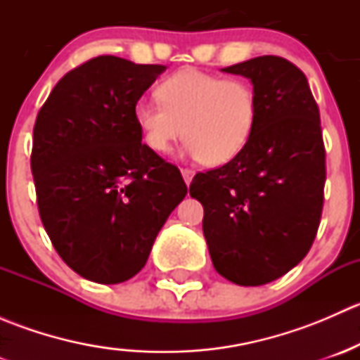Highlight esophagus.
<instances>
[{
  "instance_id": "esophagus-1",
  "label": "esophagus",
  "mask_w": 360,
  "mask_h": 360,
  "mask_svg": "<svg viewBox=\"0 0 360 360\" xmlns=\"http://www.w3.org/2000/svg\"><path fill=\"white\" fill-rule=\"evenodd\" d=\"M181 174H183V179L186 184H190L191 179H193V176H195V172L191 169H181Z\"/></svg>"
}]
</instances>
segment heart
I'll list each match as a JSON object with an SVG mask.
<instances>
[{"instance_id": "1", "label": "heart", "mask_w": 360, "mask_h": 360, "mask_svg": "<svg viewBox=\"0 0 360 360\" xmlns=\"http://www.w3.org/2000/svg\"><path fill=\"white\" fill-rule=\"evenodd\" d=\"M157 96L160 103L139 99L134 106V122L155 153L186 137L190 157L221 165L244 150L256 125L257 97L245 79L184 68L160 83Z\"/></svg>"}]
</instances>
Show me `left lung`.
<instances>
[{
    "label": "left lung",
    "mask_w": 360,
    "mask_h": 360,
    "mask_svg": "<svg viewBox=\"0 0 360 360\" xmlns=\"http://www.w3.org/2000/svg\"><path fill=\"white\" fill-rule=\"evenodd\" d=\"M221 71L250 79L256 125L237 157L193 177L190 195L203 205V237L217 274L263 285L296 266L317 235L326 183L321 115L307 76L282 57Z\"/></svg>",
    "instance_id": "obj_1"
}]
</instances>
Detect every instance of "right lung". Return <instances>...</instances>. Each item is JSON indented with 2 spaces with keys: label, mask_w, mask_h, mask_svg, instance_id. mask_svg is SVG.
I'll use <instances>...</instances> for the list:
<instances>
[{
  "label": "right lung",
  "mask_w": 360,
  "mask_h": 360,
  "mask_svg": "<svg viewBox=\"0 0 360 360\" xmlns=\"http://www.w3.org/2000/svg\"><path fill=\"white\" fill-rule=\"evenodd\" d=\"M115 56L90 59L50 92L32 130L41 223L71 270L120 284L146 264L188 193L177 167L143 144L134 106L165 71Z\"/></svg>",
  "instance_id": "right-lung-1"
}]
</instances>
